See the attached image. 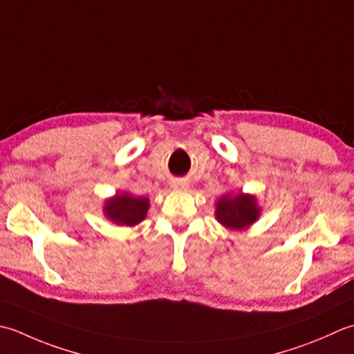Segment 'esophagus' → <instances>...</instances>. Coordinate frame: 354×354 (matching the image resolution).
<instances>
[{"mask_svg": "<svg viewBox=\"0 0 354 354\" xmlns=\"http://www.w3.org/2000/svg\"><path fill=\"white\" fill-rule=\"evenodd\" d=\"M171 187L175 190H187V189H189V185H187L184 181H179V179H176V181H173Z\"/></svg>", "mask_w": 354, "mask_h": 354, "instance_id": "esophagus-1", "label": "esophagus"}]
</instances>
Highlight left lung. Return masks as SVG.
<instances>
[{"label":"left lung","mask_w":354,"mask_h":354,"mask_svg":"<svg viewBox=\"0 0 354 354\" xmlns=\"http://www.w3.org/2000/svg\"><path fill=\"white\" fill-rule=\"evenodd\" d=\"M262 209L250 193L227 192L214 204V218L230 230H244L259 219Z\"/></svg>","instance_id":"1"}]
</instances>
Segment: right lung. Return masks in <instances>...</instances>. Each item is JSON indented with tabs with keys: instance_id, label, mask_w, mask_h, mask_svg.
<instances>
[{
	"instance_id": "1",
	"label": "right lung",
	"mask_w": 354,
	"mask_h": 354,
	"mask_svg": "<svg viewBox=\"0 0 354 354\" xmlns=\"http://www.w3.org/2000/svg\"><path fill=\"white\" fill-rule=\"evenodd\" d=\"M150 201L145 196H133L127 192H116L104 201L102 213L116 225L135 227L147 216Z\"/></svg>"
}]
</instances>
